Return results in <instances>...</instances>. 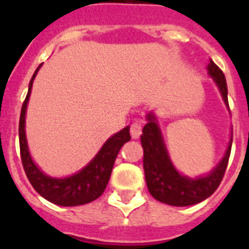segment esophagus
I'll return each instance as SVG.
<instances>
[{"label": "esophagus", "mask_w": 249, "mask_h": 249, "mask_svg": "<svg viewBox=\"0 0 249 249\" xmlns=\"http://www.w3.org/2000/svg\"><path fill=\"white\" fill-rule=\"evenodd\" d=\"M141 134H142V124L141 123H133L132 126H130V136H132V138L137 140V138H140Z\"/></svg>", "instance_id": "1"}]
</instances>
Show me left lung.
I'll use <instances>...</instances> for the list:
<instances>
[{
    "mask_svg": "<svg viewBox=\"0 0 249 249\" xmlns=\"http://www.w3.org/2000/svg\"><path fill=\"white\" fill-rule=\"evenodd\" d=\"M208 73L220 89L225 105L229 106L228 85L224 72L212 59L208 64ZM142 132L143 134L141 136V142L143 147L144 177L148 191L156 200L174 207H187L205 200L216 191L228 168L232 134L228 150L218 165L207 176L190 178L179 173L170 161L161 130L154 113L147 115V124L144 125Z\"/></svg>",
    "mask_w": 249,
    "mask_h": 249,
    "instance_id": "left-lung-1",
    "label": "left lung"
}]
</instances>
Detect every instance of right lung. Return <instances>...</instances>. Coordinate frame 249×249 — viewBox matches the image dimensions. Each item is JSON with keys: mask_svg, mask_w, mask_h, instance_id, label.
I'll use <instances>...</instances> for the list:
<instances>
[{"mask_svg": "<svg viewBox=\"0 0 249 249\" xmlns=\"http://www.w3.org/2000/svg\"><path fill=\"white\" fill-rule=\"evenodd\" d=\"M38 66L32 79L29 81L28 93L21 106L20 120H19V146H20V158L24 172L28 177L31 185L41 196L62 207H76V205L88 204L101 196L108 183L113 164L116 156L125 142L130 141L129 126L124 128L111 138L106 141L94 159L83 169L73 176L66 178L49 177L33 163L29 154L27 138H25V112L28 105L29 95L32 90L33 80L40 70Z\"/></svg>", "mask_w": 249, "mask_h": 249, "instance_id": "right-lung-1", "label": "right lung"}]
</instances>
